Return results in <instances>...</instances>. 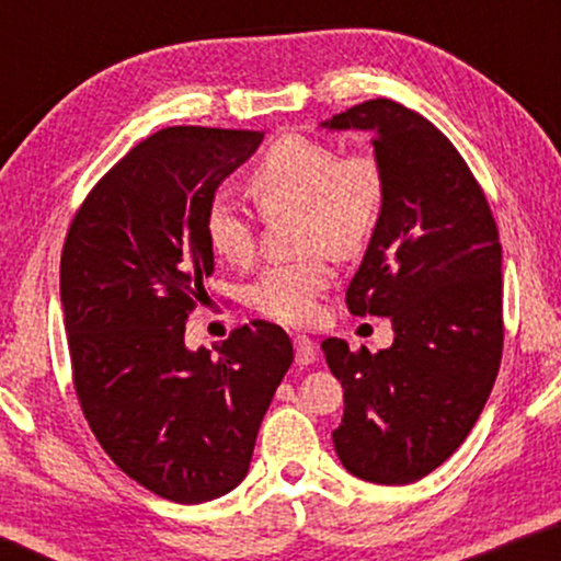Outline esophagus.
<instances>
[{
    "instance_id": "1",
    "label": "esophagus",
    "mask_w": 561,
    "mask_h": 561,
    "mask_svg": "<svg viewBox=\"0 0 561 561\" xmlns=\"http://www.w3.org/2000/svg\"><path fill=\"white\" fill-rule=\"evenodd\" d=\"M296 347V365H311L317 359V344H313L306 334H298L294 340Z\"/></svg>"
}]
</instances>
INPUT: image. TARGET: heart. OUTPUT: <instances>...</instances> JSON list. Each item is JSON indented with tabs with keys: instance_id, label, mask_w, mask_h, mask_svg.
Segmentation results:
<instances>
[{
	"instance_id": "obj_1",
	"label": "heart",
	"mask_w": 561,
	"mask_h": 561,
	"mask_svg": "<svg viewBox=\"0 0 561 561\" xmlns=\"http://www.w3.org/2000/svg\"><path fill=\"white\" fill-rule=\"evenodd\" d=\"M248 183L265 214L298 209V244L311 250L294 263L265 267L248 288V301L280 324H309L332 286L329 252L336 257L357 255L378 227L386 196L378 160L370 152L340 158L334 145L288 133L275 137ZM204 234L214 255L232 265L248 263L255 252V227L227 194L209 202Z\"/></svg>"
}]
</instances>
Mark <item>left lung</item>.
Masks as SVG:
<instances>
[{"label":"left lung","mask_w":561,"mask_h":561,"mask_svg":"<svg viewBox=\"0 0 561 561\" xmlns=\"http://www.w3.org/2000/svg\"><path fill=\"white\" fill-rule=\"evenodd\" d=\"M373 135L386 196L347 288L352 313L388 317V350L321 342L344 388L332 439L359 480L409 485L472 432L503 355L501 242L488 198L455 145L419 112L370 99L321 122Z\"/></svg>","instance_id":"1"}]
</instances>
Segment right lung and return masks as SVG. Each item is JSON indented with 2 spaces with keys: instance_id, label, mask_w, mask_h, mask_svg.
Returning <instances> with one entry per match:
<instances>
[{
  "instance_id": "obj_1",
  "label": "right lung",
  "mask_w": 561,
  "mask_h": 561,
  "mask_svg": "<svg viewBox=\"0 0 561 561\" xmlns=\"http://www.w3.org/2000/svg\"><path fill=\"white\" fill-rule=\"evenodd\" d=\"M263 133L168 127L127 152L76 211L60 255L73 386L122 472L173 503L244 480L257 428L294 363L280 327L252 321L188 350L214 252L204 214Z\"/></svg>"
}]
</instances>
